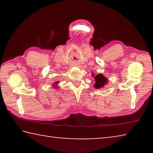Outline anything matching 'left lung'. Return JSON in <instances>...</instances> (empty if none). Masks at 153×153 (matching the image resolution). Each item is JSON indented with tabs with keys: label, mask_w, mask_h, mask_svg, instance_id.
<instances>
[{
	"label": "left lung",
	"mask_w": 153,
	"mask_h": 153,
	"mask_svg": "<svg viewBox=\"0 0 153 153\" xmlns=\"http://www.w3.org/2000/svg\"><path fill=\"white\" fill-rule=\"evenodd\" d=\"M92 76H94V74L93 73L92 74ZM94 81L95 84H94V87L97 89L102 88L106 84H108V79L101 74H98L94 76Z\"/></svg>",
	"instance_id": "1"
}]
</instances>
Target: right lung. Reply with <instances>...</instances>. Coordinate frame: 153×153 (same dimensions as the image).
I'll return each instance as SVG.
<instances>
[{
  "mask_svg": "<svg viewBox=\"0 0 153 153\" xmlns=\"http://www.w3.org/2000/svg\"><path fill=\"white\" fill-rule=\"evenodd\" d=\"M58 83H59V82H58V81H56V82H55V83H53V84H55V85H53L54 87H55V88H57V87H58V86H56V85L58 84ZM54 87H53V88H54ZM57 89H58V88H57Z\"/></svg>",
  "mask_w": 153,
  "mask_h": 153,
  "instance_id": "obj_1",
  "label": "right lung"
}]
</instances>
